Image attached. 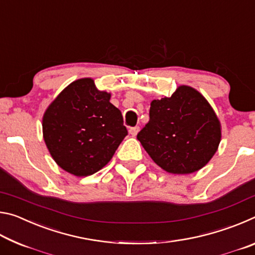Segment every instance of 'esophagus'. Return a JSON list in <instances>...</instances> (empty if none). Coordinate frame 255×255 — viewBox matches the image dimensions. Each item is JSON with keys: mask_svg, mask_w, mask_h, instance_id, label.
Returning <instances> with one entry per match:
<instances>
[{"mask_svg": "<svg viewBox=\"0 0 255 255\" xmlns=\"http://www.w3.org/2000/svg\"><path fill=\"white\" fill-rule=\"evenodd\" d=\"M138 131H139V127L136 126V127H130L129 128V133H130L131 136H136Z\"/></svg>", "mask_w": 255, "mask_h": 255, "instance_id": "obj_1", "label": "esophagus"}]
</instances>
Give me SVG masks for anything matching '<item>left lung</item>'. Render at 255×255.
<instances>
[{"mask_svg": "<svg viewBox=\"0 0 255 255\" xmlns=\"http://www.w3.org/2000/svg\"><path fill=\"white\" fill-rule=\"evenodd\" d=\"M221 124L208 101L187 85L171 98L153 100L149 122L137 133L153 161L169 173L189 174L204 167L221 141Z\"/></svg>", "mask_w": 255, "mask_h": 255, "instance_id": "8db88e82", "label": "left lung"}]
</instances>
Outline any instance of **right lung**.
<instances>
[{
    "instance_id": "right-lung-1",
    "label": "right lung",
    "mask_w": 255,
    "mask_h": 255,
    "mask_svg": "<svg viewBox=\"0 0 255 255\" xmlns=\"http://www.w3.org/2000/svg\"><path fill=\"white\" fill-rule=\"evenodd\" d=\"M42 132L55 162L76 176L101 170L128 135L123 115L91 79L73 82L51 102Z\"/></svg>"
}]
</instances>
